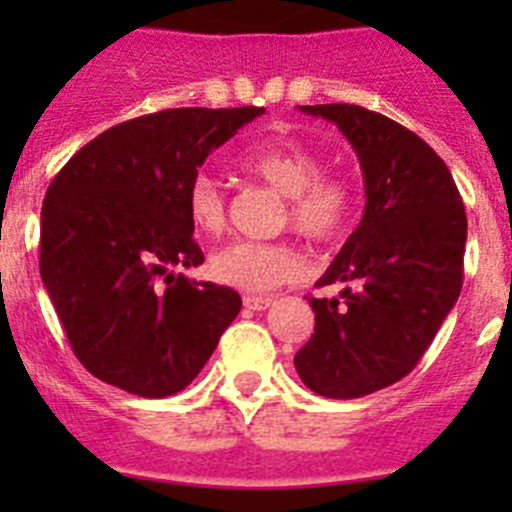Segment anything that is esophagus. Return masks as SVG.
I'll return each instance as SVG.
<instances>
[{"label":"esophagus","instance_id":"esophagus-1","mask_svg":"<svg viewBox=\"0 0 512 512\" xmlns=\"http://www.w3.org/2000/svg\"><path fill=\"white\" fill-rule=\"evenodd\" d=\"M243 305L248 310H266V307L274 305V297H261V295H246L243 297Z\"/></svg>","mask_w":512,"mask_h":512}]
</instances>
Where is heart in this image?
<instances>
[{
    "label": "heart",
    "mask_w": 512,
    "mask_h": 512,
    "mask_svg": "<svg viewBox=\"0 0 512 512\" xmlns=\"http://www.w3.org/2000/svg\"><path fill=\"white\" fill-rule=\"evenodd\" d=\"M238 166L248 176L269 184L284 197V223L310 241H336L354 210V189L338 174H323V158L300 140L274 138L246 148ZM189 225L200 235L217 238L228 225V202L212 176H194L187 189ZM210 277L243 292H266L295 282L305 269L295 243L235 241L215 251L207 261Z\"/></svg>",
    "instance_id": "obj_1"
}]
</instances>
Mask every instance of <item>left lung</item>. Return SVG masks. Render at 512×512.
Returning a JSON list of instances; mask_svg holds the SVG:
<instances>
[{"mask_svg":"<svg viewBox=\"0 0 512 512\" xmlns=\"http://www.w3.org/2000/svg\"><path fill=\"white\" fill-rule=\"evenodd\" d=\"M338 125L359 156L366 207L320 287L343 282V302L310 297L315 333L297 351L302 382L354 400L400 382L456 305L467 212L449 166L413 130L359 104H305Z\"/></svg>","mask_w":512,"mask_h":512,"instance_id":"obj_1","label":"left lung"}]
</instances>
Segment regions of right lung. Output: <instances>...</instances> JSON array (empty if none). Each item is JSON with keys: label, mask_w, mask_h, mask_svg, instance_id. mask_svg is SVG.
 <instances>
[{"label": "right lung", "mask_w": 512, "mask_h": 512, "mask_svg": "<svg viewBox=\"0 0 512 512\" xmlns=\"http://www.w3.org/2000/svg\"><path fill=\"white\" fill-rule=\"evenodd\" d=\"M264 107H179L104 130L58 171L40 212V277L76 359L140 397L182 392L241 295L174 266L205 261L187 189L215 148Z\"/></svg>", "instance_id": "1"}]
</instances>
